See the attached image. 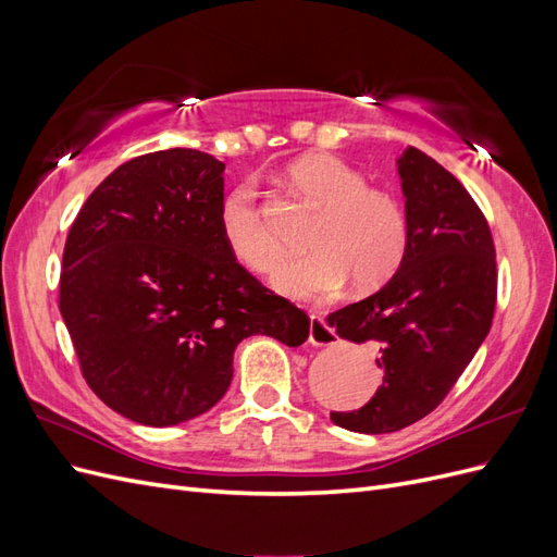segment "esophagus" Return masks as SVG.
<instances>
[{
	"label": "esophagus",
	"instance_id": "obj_1",
	"mask_svg": "<svg viewBox=\"0 0 557 557\" xmlns=\"http://www.w3.org/2000/svg\"><path fill=\"white\" fill-rule=\"evenodd\" d=\"M336 342H339V336H336V332L325 323L323 313L311 311V315H309V344L311 346H334Z\"/></svg>",
	"mask_w": 557,
	"mask_h": 557
}]
</instances>
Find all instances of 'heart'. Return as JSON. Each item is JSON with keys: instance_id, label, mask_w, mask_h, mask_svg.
<instances>
[{"instance_id": "1", "label": "heart", "mask_w": 557, "mask_h": 557, "mask_svg": "<svg viewBox=\"0 0 557 557\" xmlns=\"http://www.w3.org/2000/svg\"><path fill=\"white\" fill-rule=\"evenodd\" d=\"M290 185L320 209L307 246L274 267V288L320 295L342 288L374 290L391 278L409 248V218L391 193L369 188L367 178L332 156H307L288 172ZM218 230L227 250L252 272H267L278 258V239L250 181L237 183L218 207Z\"/></svg>"}]
</instances>
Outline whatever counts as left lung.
I'll use <instances>...</instances> for the list:
<instances>
[{
  "mask_svg": "<svg viewBox=\"0 0 557 557\" xmlns=\"http://www.w3.org/2000/svg\"><path fill=\"white\" fill-rule=\"evenodd\" d=\"M409 248L395 276L327 315L342 339L376 348L383 385L334 425L362 434L407 428L440 407L491 332L495 244L476 201L444 166L409 146L397 160Z\"/></svg>",
  "mask_w": 557,
  "mask_h": 557,
  "instance_id": "1",
  "label": "left lung"
}]
</instances>
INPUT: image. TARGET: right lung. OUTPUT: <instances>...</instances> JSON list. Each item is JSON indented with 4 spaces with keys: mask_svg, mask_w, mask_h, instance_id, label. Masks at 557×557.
<instances>
[{
    "mask_svg": "<svg viewBox=\"0 0 557 557\" xmlns=\"http://www.w3.org/2000/svg\"><path fill=\"white\" fill-rule=\"evenodd\" d=\"M223 172L193 148L134 158L97 185L66 237L60 313L83 379L134 423L170 428L209 411L246 336L290 348L309 336V315L227 250Z\"/></svg>",
    "mask_w": 557,
    "mask_h": 557,
    "instance_id": "right-lung-1",
    "label": "right lung"
}]
</instances>
